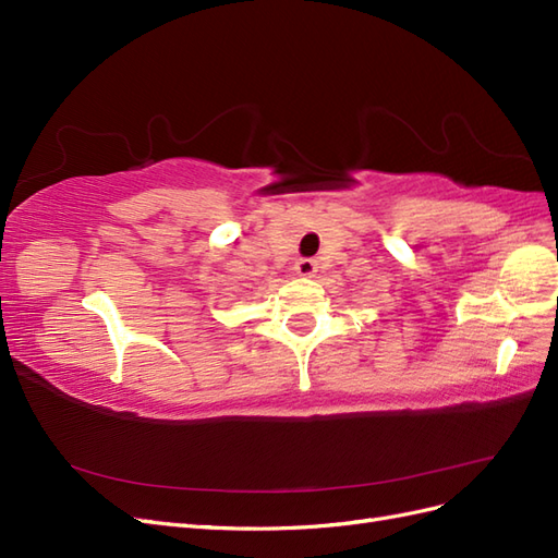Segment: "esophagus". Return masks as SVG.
<instances>
[{"instance_id": "esophagus-1", "label": "esophagus", "mask_w": 558, "mask_h": 558, "mask_svg": "<svg viewBox=\"0 0 558 558\" xmlns=\"http://www.w3.org/2000/svg\"><path fill=\"white\" fill-rule=\"evenodd\" d=\"M295 272H298L300 277H314V272H316V260H312V258H300V260L295 263Z\"/></svg>"}]
</instances>
